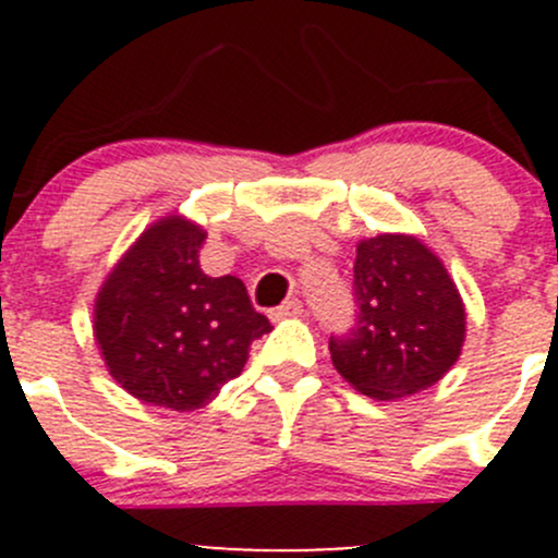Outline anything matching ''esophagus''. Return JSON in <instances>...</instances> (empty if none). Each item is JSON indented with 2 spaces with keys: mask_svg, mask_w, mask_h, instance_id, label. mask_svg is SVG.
Returning <instances> with one entry per match:
<instances>
[{
  "mask_svg": "<svg viewBox=\"0 0 558 558\" xmlns=\"http://www.w3.org/2000/svg\"><path fill=\"white\" fill-rule=\"evenodd\" d=\"M302 311H305V305H302V302L296 300V296H291V300H286L283 305H280L278 311H275V318H286V315H300Z\"/></svg>",
  "mask_w": 558,
  "mask_h": 558,
  "instance_id": "34e87169",
  "label": "esophagus"
}]
</instances>
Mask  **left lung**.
Listing matches in <instances>:
<instances>
[{"label":"left lung","mask_w":558,"mask_h":558,"mask_svg":"<svg viewBox=\"0 0 558 558\" xmlns=\"http://www.w3.org/2000/svg\"><path fill=\"white\" fill-rule=\"evenodd\" d=\"M356 318L329 337L331 364L356 391L397 399L435 386L461 353L464 302L440 258L408 234L362 240Z\"/></svg>","instance_id":"1"}]
</instances>
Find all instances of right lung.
<instances>
[{
	"label": "right lung",
	"mask_w": 558,
	"mask_h": 558,
	"mask_svg": "<svg viewBox=\"0 0 558 558\" xmlns=\"http://www.w3.org/2000/svg\"><path fill=\"white\" fill-rule=\"evenodd\" d=\"M205 238L196 223L161 218L107 275L94 307L112 378L132 397L180 413L238 378L251 342L272 329L243 280L202 272Z\"/></svg>",
	"instance_id": "add662e5"
}]
</instances>
